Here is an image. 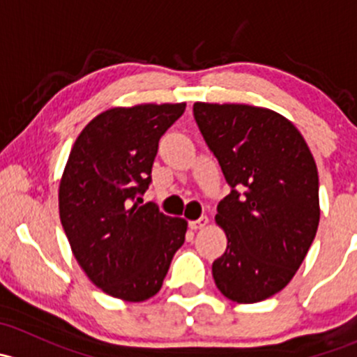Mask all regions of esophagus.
Returning <instances> with one entry per match:
<instances>
[{"instance_id":"1","label":"esophagus","mask_w":357,"mask_h":357,"mask_svg":"<svg viewBox=\"0 0 357 357\" xmlns=\"http://www.w3.org/2000/svg\"><path fill=\"white\" fill-rule=\"evenodd\" d=\"M208 225V218L207 215H202V218L195 219V221H190V228L192 229H202Z\"/></svg>"}]
</instances>
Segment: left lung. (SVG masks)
<instances>
[{"label":"left lung","mask_w":357,"mask_h":357,"mask_svg":"<svg viewBox=\"0 0 357 357\" xmlns=\"http://www.w3.org/2000/svg\"><path fill=\"white\" fill-rule=\"evenodd\" d=\"M193 115L231 186L215 214L228 238L212 264L215 287L238 304L261 302L289 285L318 231L316 162L278 112L197 102Z\"/></svg>","instance_id":"left-lung-1"}]
</instances>
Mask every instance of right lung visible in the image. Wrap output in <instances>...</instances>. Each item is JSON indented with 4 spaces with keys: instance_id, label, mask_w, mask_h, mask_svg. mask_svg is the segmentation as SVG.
Instances as JSON below:
<instances>
[{
    "instance_id": "1",
    "label": "right lung",
    "mask_w": 357,
    "mask_h": 357,
    "mask_svg": "<svg viewBox=\"0 0 357 357\" xmlns=\"http://www.w3.org/2000/svg\"><path fill=\"white\" fill-rule=\"evenodd\" d=\"M185 109L143 103L102 112L77 136L63 169L59 208L72 254L98 289L121 301L153 297L185 243V219L138 205L158 139Z\"/></svg>"
}]
</instances>
